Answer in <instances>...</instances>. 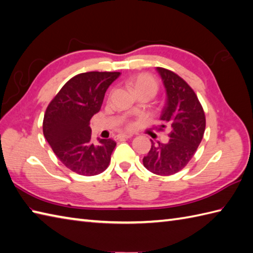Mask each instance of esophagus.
Returning a JSON list of instances; mask_svg holds the SVG:
<instances>
[{
  "label": "esophagus",
  "mask_w": 253,
  "mask_h": 253,
  "mask_svg": "<svg viewBox=\"0 0 253 253\" xmlns=\"http://www.w3.org/2000/svg\"><path fill=\"white\" fill-rule=\"evenodd\" d=\"M131 137L132 135H130V133H121V135L117 136V140H123V139H128Z\"/></svg>",
  "instance_id": "1"
}]
</instances>
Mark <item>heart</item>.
Instances as JSON below:
<instances>
[{
	"label": "heart",
	"mask_w": 253,
	"mask_h": 253,
	"mask_svg": "<svg viewBox=\"0 0 253 253\" xmlns=\"http://www.w3.org/2000/svg\"><path fill=\"white\" fill-rule=\"evenodd\" d=\"M129 84L136 92H140V91H149V92L153 93L154 95L159 89L157 79L149 74H139L137 76H133L132 78H130ZM132 126H133L132 123L128 124V127H132Z\"/></svg>",
	"instance_id": "obj_1"
}]
</instances>
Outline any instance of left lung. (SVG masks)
<instances>
[{"instance_id": "left-lung-1", "label": "left lung", "mask_w": 253, "mask_h": 253, "mask_svg": "<svg viewBox=\"0 0 253 253\" xmlns=\"http://www.w3.org/2000/svg\"><path fill=\"white\" fill-rule=\"evenodd\" d=\"M166 90V103L158 129L170 130L166 143L158 141L143 158V165L153 174L173 175L191 160L206 130V115L195 91L174 72L157 67Z\"/></svg>"}]
</instances>
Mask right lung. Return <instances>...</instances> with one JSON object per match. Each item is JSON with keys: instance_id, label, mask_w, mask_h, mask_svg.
I'll use <instances>...</instances> for the list:
<instances>
[{"instance_id": "right-lung-1", "label": "right lung", "mask_w": 253, "mask_h": 253, "mask_svg": "<svg viewBox=\"0 0 253 253\" xmlns=\"http://www.w3.org/2000/svg\"><path fill=\"white\" fill-rule=\"evenodd\" d=\"M118 72H88L69 79L47 105L43 135L53 152L67 169L79 175L93 176L110 164L116 142L112 139L91 140L90 120L101 109Z\"/></svg>"}]
</instances>
